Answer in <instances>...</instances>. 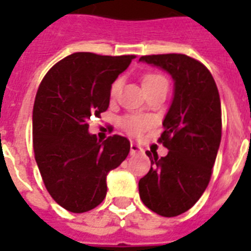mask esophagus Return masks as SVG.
<instances>
[{"mask_svg": "<svg viewBox=\"0 0 251 251\" xmlns=\"http://www.w3.org/2000/svg\"><path fill=\"white\" fill-rule=\"evenodd\" d=\"M143 150H142V147L139 145H137V143H134V142H131V145H130V153L131 155H137V153H141Z\"/></svg>", "mask_w": 251, "mask_h": 251, "instance_id": "esophagus-1", "label": "esophagus"}]
</instances>
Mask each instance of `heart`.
Segmentation results:
<instances>
[{
    "label": "heart",
    "mask_w": 251,
    "mask_h": 251,
    "mask_svg": "<svg viewBox=\"0 0 251 251\" xmlns=\"http://www.w3.org/2000/svg\"><path fill=\"white\" fill-rule=\"evenodd\" d=\"M167 82L164 76L159 75V74H147V75L143 78V88H151V87H155L157 84L164 83ZM122 80L117 79L114 80L112 87H110V98H116L121 90ZM151 125V121L149 118L141 117V116H126L125 118H122L121 126L122 129L125 130L126 133L131 134V135H138L141 134L145 129H147L149 126Z\"/></svg>",
    "instance_id": "b5f03b06"
}]
</instances>
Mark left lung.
<instances>
[{"label": "left lung", "instance_id": "1", "mask_svg": "<svg viewBox=\"0 0 251 251\" xmlns=\"http://www.w3.org/2000/svg\"><path fill=\"white\" fill-rule=\"evenodd\" d=\"M175 82L159 141L168 155L146 151L151 169L139 179V197L156 214L173 218L190 210L206 190L222 141V105L208 69L185 54L142 56Z\"/></svg>", "mask_w": 251, "mask_h": 251}]
</instances>
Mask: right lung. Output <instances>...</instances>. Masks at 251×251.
<instances>
[{"label":"right lung","instance_id":"right-lung-1","mask_svg":"<svg viewBox=\"0 0 251 251\" xmlns=\"http://www.w3.org/2000/svg\"><path fill=\"white\" fill-rule=\"evenodd\" d=\"M133 58L73 53L39 86L32 113L35 159L50 197L70 212L99 206L106 195V176L129 155L125 137L101 142L88 133L87 122L108 109L112 83Z\"/></svg>","mask_w":251,"mask_h":251}]
</instances>
